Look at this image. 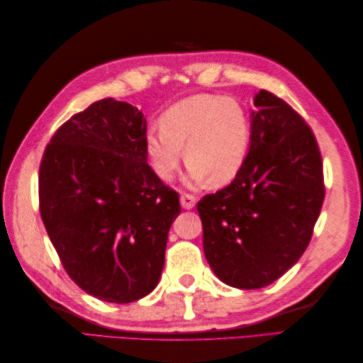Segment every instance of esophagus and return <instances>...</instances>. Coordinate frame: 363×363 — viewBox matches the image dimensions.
Wrapping results in <instances>:
<instances>
[{
  "mask_svg": "<svg viewBox=\"0 0 363 363\" xmlns=\"http://www.w3.org/2000/svg\"><path fill=\"white\" fill-rule=\"evenodd\" d=\"M196 204V198L190 194H182L181 195V206L184 209H194Z\"/></svg>",
  "mask_w": 363,
  "mask_h": 363,
  "instance_id": "1",
  "label": "esophagus"
}]
</instances>
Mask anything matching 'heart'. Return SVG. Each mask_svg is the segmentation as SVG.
Here are the masks:
<instances>
[{
  "label": "heart",
  "mask_w": 363,
  "mask_h": 363,
  "mask_svg": "<svg viewBox=\"0 0 363 363\" xmlns=\"http://www.w3.org/2000/svg\"><path fill=\"white\" fill-rule=\"evenodd\" d=\"M184 148L189 179L212 187L233 182L248 159L251 121L234 98L194 95L162 113L160 130H150L145 140L150 164L162 181L169 182L182 165Z\"/></svg>",
  "instance_id": "heart-1"
}]
</instances>
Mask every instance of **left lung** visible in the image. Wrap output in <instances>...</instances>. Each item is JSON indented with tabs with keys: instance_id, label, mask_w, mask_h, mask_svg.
<instances>
[{
	"instance_id": "8db88e82",
	"label": "left lung",
	"mask_w": 363,
	"mask_h": 363,
	"mask_svg": "<svg viewBox=\"0 0 363 363\" xmlns=\"http://www.w3.org/2000/svg\"><path fill=\"white\" fill-rule=\"evenodd\" d=\"M251 148L235 179L198 203L206 259L220 281L262 289L296 264L325 199L317 138L301 115L260 90Z\"/></svg>"
}]
</instances>
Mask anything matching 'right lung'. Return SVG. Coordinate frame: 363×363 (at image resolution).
I'll list each match as a JSON object with an SVG mask.
<instances>
[{
  "mask_svg": "<svg viewBox=\"0 0 363 363\" xmlns=\"http://www.w3.org/2000/svg\"><path fill=\"white\" fill-rule=\"evenodd\" d=\"M146 120L104 98L74 113L46 145L38 204L74 284L107 303L148 295L165 262L179 196L148 165Z\"/></svg>",
  "mask_w": 363,
  "mask_h": 363,
  "instance_id": "1",
  "label": "right lung"
}]
</instances>
